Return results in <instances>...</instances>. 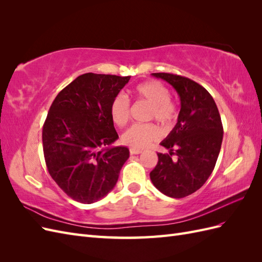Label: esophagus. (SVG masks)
I'll use <instances>...</instances> for the list:
<instances>
[{"mask_svg":"<svg viewBox=\"0 0 262 262\" xmlns=\"http://www.w3.org/2000/svg\"><path fill=\"white\" fill-rule=\"evenodd\" d=\"M140 153H142V150L139 149V148H133V147L130 148V154H136V155H138V154H140Z\"/></svg>","mask_w":262,"mask_h":262,"instance_id":"esophagus-1","label":"esophagus"}]
</instances>
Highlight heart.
Wrapping results in <instances>:
<instances>
[{
  "instance_id": "1",
  "label": "heart",
  "mask_w": 262,
  "mask_h": 262,
  "mask_svg": "<svg viewBox=\"0 0 262 262\" xmlns=\"http://www.w3.org/2000/svg\"><path fill=\"white\" fill-rule=\"evenodd\" d=\"M137 97L150 105L148 118L155 119L163 125L171 124L177 117V108L170 99V92L164 84L149 81L136 86ZM110 117L118 126H123L130 118V101L123 94H118L110 104ZM160 132L152 123H136L121 137L122 143L133 148H144L150 142L157 140Z\"/></svg>"
}]
</instances>
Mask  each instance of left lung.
<instances>
[{
    "label": "left lung",
    "mask_w": 262,
    "mask_h": 262,
    "mask_svg": "<svg viewBox=\"0 0 262 262\" xmlns=\"http://www.w3.org/2000/svg\"><path fill=\"white\" fill-rule=\"evenodd\" d=\"M152 75L175 89L180 112L176 125L161 142L169 153H157L149 177L162 193L179 199L195 192L210 177L221 150L223 125L215 101L200 84L170 73Z\"/></svg>",
    "instance_id": "8db88e82"
}]
</instances>
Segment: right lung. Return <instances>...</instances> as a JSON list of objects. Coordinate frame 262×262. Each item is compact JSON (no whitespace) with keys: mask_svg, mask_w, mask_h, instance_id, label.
I'll use <instances>...</instances> for the list:
<instances>
[{"mask_svg":"<svg viewBox=\"0 0 262 262\" xmlns=\"http://www.w3.org/2000/svg\"><path fill=\"white\" fill-rule=\"evenodd\" d=\"M130 76L85 73L53 100L42 129L46 165L73 200L91 204L116 186L129 148L112 146L118 133L110 104Z\"/></svg>","mask_w":262,"mask_h":262,"instance_id":"1","label":"right lung"}]
</instances>
